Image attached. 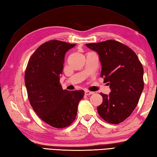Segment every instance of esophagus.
Returning <instances> with one entry per match:
<instances>
[{
    "label": "esophagus",
    "instance_id": "1",
    "mask_svg": "<svg viewBox=\"0 0 157 157\" xmlns=\"http://www.w3.org/2000/svg\"><path fill=\"white\" fill-rule=\"evenodd\" d=\"M84 94H85V95H86V96H88V95L93 94V92H90V91H89V90H85Z\"/></svg>",
    "mask_w": 157,
    "mask_h": 157
}]
</instances>
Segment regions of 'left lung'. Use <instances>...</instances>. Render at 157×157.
<instances>
[{
    "instance_id": "obj_1",
    "label": "left lung",
    "mask_w": 157,
    "mask_h": 157,
    "mask_svg": "<svg viewBox=\"0 0 157 157\" xmlns=\"http://www.w3.org/2000/svg\"><path fill=\"white\" fill-rule=\"evenodd\" d=\"M86 45L99 55L101 77L111 90L109 95L100 93L103 103L97 107L98 113L109 123H121L133 112L142 94V64L131 48L114 40Z\"/></svg>"
}]
</instances>
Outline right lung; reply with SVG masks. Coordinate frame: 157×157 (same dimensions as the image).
<instances>
[{"label": "right lung", "instance_id": "add662e5", "mask_svg": "<svg viewBox=\"0 0 157 157\" xmlns=\"http://www.w3.org/2000/svg\"><path fill=\"white\" fill-rule=\"evenodd\" d=\"M76 44L51 40L39 46L30 58L24 76L28 97L34 111L55 128L75 121L84 91L63 90L60 84L66 52Z\"/></svg>", "mask_w": 157, "mask_h": 157}]
</instances>
